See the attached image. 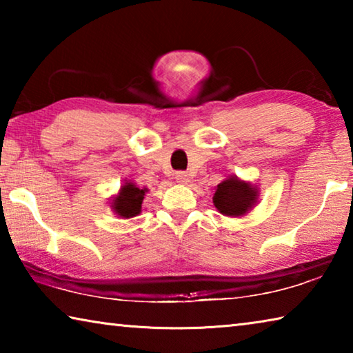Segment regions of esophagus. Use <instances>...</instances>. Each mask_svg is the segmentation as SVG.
Instances as JSON below:
<instances>
[{"instance_id": "obj_1", "label": "esophagus", "mask_w": 353, "mask_h": 353, "mask_svg": "<svg viewBox=\"0 0 353 353\" xmlns=\"http://www.w3.org/2000/svg\"><path fill=\"white\" fill-rule=\"evenodd\" d=\"M176 181L179 183H187L188 182V174H187V172L179 171V172H176Z\"/></svg>"}]
</instances>
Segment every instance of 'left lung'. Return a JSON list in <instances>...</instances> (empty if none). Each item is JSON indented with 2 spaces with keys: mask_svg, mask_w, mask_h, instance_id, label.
Masks as SVG:
<instances>
[{
  "mask_svg": "<svg viewBox=\"0 0 353 353\" xmlns=\"http://www.w3.org/2000/svg\"><path fill=\"white\" fill-rule=\"evenodd\" d=\"M256 201V190L249 183L230 177L218 185L213 196V204L227 216H241Z\"/></svg>",
  "mask_w": 353,
  "mask_h": 353,
  "instance_id": "1",
  "label": "left lung"
}]
</instances>
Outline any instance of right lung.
I'll return each instance as SVG.
<instances>
[{
	"instance_id": "right-lung-1",
	"label": "right lung",
	"mask_w": 353,
	"mask_h": 353,
	"mask_svg": "<svg viewBox=\"0 0 353 353\" xmlns=\"http://www.w3.org/2000/svg\"><path fill=\"white\" fill-rule=\"evenodd\" d=\"M145 193L146 188L140 190L139 187H135L134 183L123 185L121 193H119V196H117L112 202L113 210L123 218L135 216V214H139L141 210V202L143 198H145Z\"/></svg>"
}]
</instances>
